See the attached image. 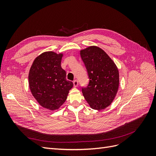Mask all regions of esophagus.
Segmentation results:
<instances>
[{
  "label": "esophagus",
  "instance_id": "1",
  "mask_svg": "<svg viewBox=\"0 0 156 156\" xmlns=\"http://www.w3.org/2000/svg\"><path fill=\"white\" fill-rule=\"evenodd\" d=\"M73 83L74 87H77L78 86V81H77V80H75V81H73Z\"/></svg>",
  "mask_w": 156,
  "mask_h": 156
}]
</instances>
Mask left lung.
Segmentation results:
<instances>
[{"instance_id": "left-lung-1", "label": "left lung", "mask_w": 156, "mask_h": 156, "mask_svg": "<svg viewBox=\"0 0 156 156\" xmlns=\"http://www.w3.org/2000/svg\"><path fill=\"white\" fill-rule=\"evenodd\" d=\"M89 84L82 88L84 99L93 109L102 110L109 106L119 87V72L115 63L105 52L97 46L81 50Z\"/></svg>"}]
</instances>
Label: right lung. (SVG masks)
<instances>
[{
  "label": "right lung",
  "mask_w": 156,
  "mask_h": 156,
  "mask_svg": "<svg viewBox=\"0 0 156 156\" xmlns=\"http://www.w3.org/2000/svg\"><path fill=\"white\" fill-rule=\"evenodd\" d=\"M62 56V53L44 52L34 59L29 73L32 96L41 107L51 111L63 104L73 86L61 67Z\"/></svg>",
  "instance_id": "obj_1"
}]
</instances>
